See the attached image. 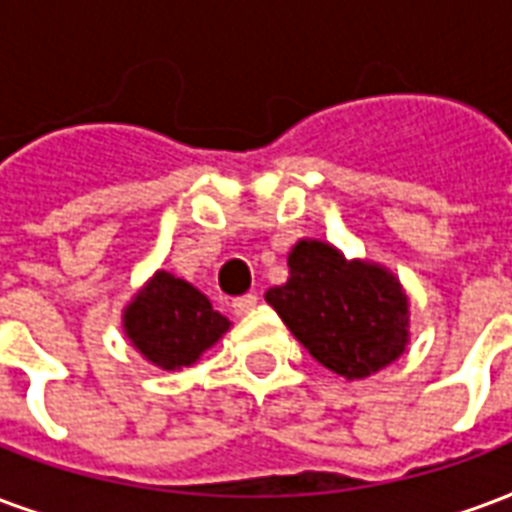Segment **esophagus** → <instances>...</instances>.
<instances>
[{"instance_id": "obj_1", "label": "esophagus", "mask_w": 512, "mask_h": 512, "mask_svg": "<svg viewBox=\"0 0 512 512\" xmlns=\"http://www.w3.org/2000/svg\"><path fill=\"white\" fill-rule=\"evenodd\" d=\"M257 306V295L255 293H246L233 298V312L236 314H249Z\"/></svg>"}]
</instances>
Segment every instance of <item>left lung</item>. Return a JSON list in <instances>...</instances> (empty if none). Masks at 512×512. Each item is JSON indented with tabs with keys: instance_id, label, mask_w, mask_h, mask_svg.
I'll list each match as a JSON object with an SVG mask.
<instances>
[{
	"instance_id": "8db88e82",
	"label": "left lung",
	"mask_w": 512,
	"mask_h": 512,
	"mask_svg": "<svg viewBox=\"0 0 512 512\" xmlns=\"http://www.w3.org/2000/svg\"><path fill=\"white\" fill-rule=\"evenodd\" d=\"M285 285L266 301L314 361L344 380H366L410 344V298L399 276L372 260H347L320 238H301L287 255Z\"/></svg>"
}]
</instances>
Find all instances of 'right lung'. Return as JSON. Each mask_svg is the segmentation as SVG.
Instances as JSON below:
<instances>
[{
  "instance_id": "obj_1",
  "label": "right lung",
  "mask_w": 512,
  "mask_h": 512,
  "mask_svg": "<svg viewBox=\"0 0 512 512\" xmlns=\"http://www.w3.org/2000/svg\"><path fill=\"white\" fill-rule=\"evenodd\" d=\"M121 325L132 347L165 372L198 363L200 355L230 331L225 314H219L198 287L170 271H154L132 295Z\"/></svg>"
}]
</instances>
